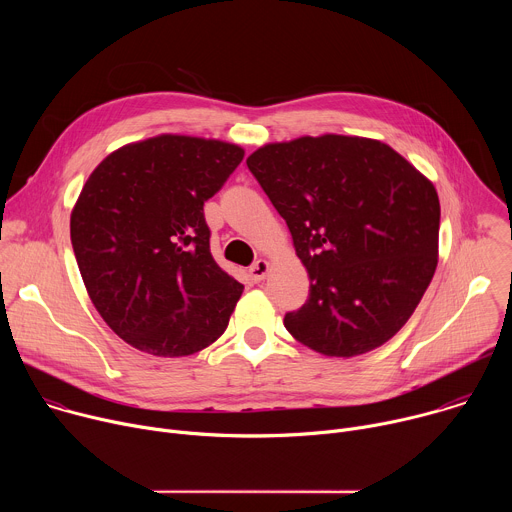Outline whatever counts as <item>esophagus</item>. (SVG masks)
Returning a JSON list of instances; mask_svg holds the SVG:
<instances>
[{
	"label": "esophagus",
	"instance_id": "1",
	"mask_svg": "<svg viewBox=\"0 0 512 512\" xmlns=\"http://www.w3.org/2000/svg\"><path fill=\"white\" fill-rule=\"evenodd\" d=\"M267 273H269V261H265V259H259V261H255V263L249 267V277H251L255 283L263 281V279L267 277Z\"/></svg>",
	"mask_w": 512,
	"mask_h": 512
}]
</instances>
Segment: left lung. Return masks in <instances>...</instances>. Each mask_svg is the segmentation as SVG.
<instances>
[{
    "mask_svg": "<svg viewBox=\"0 0 512 512\" xmlns=\"http://www.w3.org/2000/svg\"><path fill=\"white\" fill-rule=\"evenodd\" d=\"M310 275L283 318L304 346L350 358L391 340L437 267L440 198L391 145L326 133L267 143L247 158Z\"/></svg>",
    "mask_w": 512,
    "mask_h": 512,
    "instance_id": "obj_1",
    "label": "left lung"
}]
</instances>
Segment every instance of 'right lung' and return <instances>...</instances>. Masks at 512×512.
Here are the masks:
<instances>
[{
    "label": "right lung",
    "instance_id": "1",
    "mask_svg": "<svg viewBox=\"0 0 512 512\" xmlns=\"http://www.w3.org/2000/svg\"><path fill=\"white\" fill-rule=\"evenodd\" d=\"M237 143L162 133L109 154L70 212V241L107 326L154 356L221 336L243 285L210 253L204 202L241 164Z\"/></svg>",
    "mask_w": 512,
    "mask_h": 512
}]
</instances>
